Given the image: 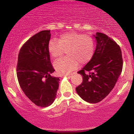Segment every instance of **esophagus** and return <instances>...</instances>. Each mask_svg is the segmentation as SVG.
<instances>
[{
    "instance_id": "1",
    "label": "esophagus",
    "mask_w": 134,
    "mask_h": 134,
    "mask_svg": "<svg viewBox=\"0 0 134 134\" xmlns=\"http://www.w3.org/2000/svg\"><path fill=\"white\" fill-rule=\"evenodd\" d=\"M67 76L68 77H71L72 76V74H67Z\"/></svg>"
}]
</instances>
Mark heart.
I'll list each match as a JSON object with an SVG mask.
<instances>
[{
    "mask_svg": "<svg viewBox=\"0 0 134 134\" xmlns=\"http://www.w3.org/2000/svg\"><path fill=\"white\" fill-rule=\"evenodd\" d=\"M48 49L53 58L62 57L67 51L68 57L58 60L53 66L58 74H67L76 70L80 63L86 64L90 62L94 53L95 44L91 36L70 32L61 35L58 41L50 40Z\"/></svg>",
    "mask_w": 134,
    "mask_h": 134,
    "instance_id": "b5f03b06",
    "label": "heart"
}]
</instances>
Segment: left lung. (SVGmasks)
Segmentation results:
<instances>
[{
  "mask_svg": "<svg viewBox=\"0 0 134 134\" xmlns=\"http://www.w3.org/2000/svg\"><path fill=\"white\" fill-rule=\"evenodd\" d=\"M96 50L90 62L78 74L82 82L76 88L83 100L96 103L111 91L122 71L123 59L120 47L107 35L96 33ZM91 71L89 74L85 72Z\"/></svg>",
  "mask_w": 134,
  "mask_h": 134,
  "instance_id": "obj_1",
  "label": "left lung"
}]
</instances>
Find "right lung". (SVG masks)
Returning a JSON list of instances; mask_svg holds the SVG:
<instances>
[{
	"mask_svg": "<svg viewBox=\"0 0 134 134\" xmlns=\"http://www.w3.org/2000/svg\"><path fill=\"white\" fill-rule=\"evenodd\" d=\"M50 36V30L39 32L23 44L18 55L16 70L20 87L34 104L41 107L53 103L59 86V77L51 75L55 69L48 49Z\"/></svg>",
	"mask_w": 134,
	"mask_h": 134,
	"instance_id": "obj_1",
	"label": "right lung"
}]
</instances>
